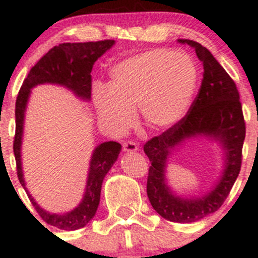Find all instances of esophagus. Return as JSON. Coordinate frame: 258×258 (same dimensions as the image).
Wrapping results in <instances>:
<instances>
[{"label": "esophagus", "instance_id": "1", "mask_svg": "<svg viewBox=\"0 0 258 258\" xmlns=\"http://www.w3.org/2000/svg\"><path fill=\"white\" fill-rule=\"evenodd\" d=\"M122 146H123V151H126V152H135V151H137V150H139V147H137V144H136V142H134V141L123 142V145H122Z\"/></svg>", "mask_w": 258, "mask_h": 258}]
</instances>
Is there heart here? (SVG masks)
I'll use <instances>...</instances> for the list:
<instances>
[{"label":"heart","instance_id":"1","mask_svg":"<svg viewBox=\"0 0 258 258\" xmlns=\"http://www.w3.org/2000/svg\"><path fill=\"white\" fill-rule=\"evenodd\" d=\"M198 83L196 62L184 52L157 49L112 68L108 87L96 86L93 102L102 122L117 134L132 126L135 109L150 130H164L184 117Z\"/></svg>","mask_w":258,"mask_h":258}]
</instances>
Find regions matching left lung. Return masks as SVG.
Returning a JSON list of instances; mask_svg holds the SVG:
<instances>
[{"label":"left lung","mask_w":258,"mask_h":258,"mask_svg":"<svg viewBox=\"0 0 258 258\" xmlns=\"http://www.w3.org/2000/svg\"><path fill=\"white\" fill-rule=\"evenodd\" d=\"M179 42L194 47L203 62L201 89L187 113L161 135L149 140L144 151L151 162L147 197L152 208L166 221L192 223L218 211L228 197L241 170L246 123L236 83L212 52L192 40L180 39ZM194 136H208L221 142L225 150V170L208 195L185 199L169 189L164 169L172 150Z\"/></svg>","instance_id":"obj_1"}]
</instances>
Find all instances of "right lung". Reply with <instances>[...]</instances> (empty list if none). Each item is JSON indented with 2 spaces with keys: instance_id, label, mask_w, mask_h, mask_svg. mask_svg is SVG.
<instances>
[{
  "instance_id": "obj_1",
  "label": "right lung",
  "mask_w": 258,
  "mask_h": 258,
  "mask_svg": "<svg viewBox=\"0 0 258 258\" xmlns=\"http://www.w3.org/2000/svg\"><path fill=\"white\" fill-rule=\"evenodd\" d=\"M114 44V40L89 42H64L50 49L35 64L25 78L16 98V131L14 140V154L16 159L17 177L26 190L27 196L42 221L64 231L83 228L96 214L101 198L102 182L121 152V145L116 141L103 142L94 149L89 164L86 192L81 204L68 213H50L44 211L34 201L25 185L21 165V144L24 118L31 88L37 84H59L71 89L79 98L89 101L92 93V68L93 64Z\"/></svg>"
}]
</instances>
